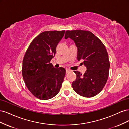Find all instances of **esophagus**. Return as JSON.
<instances>
[{"instance_id":"1","label":"esophagus","mask_w":129,"mask_h":129,"mask_svg":"<svg viewBox=\"0 0 129 129\" xmlns=\"http://www.w3.org/2000/svg\"><path fill=\"white\" fill-rule=\"evenodd\" d=\"M70 72H71V71H70V70H69L68 69H66V74L69 73Z\"/></svg>"}]
</instances>
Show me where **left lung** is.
Returning a JSON list of instances; mask_svg holds the SVG:
<instances>
[{
  "label": "left lung",
  "mask_w": 129,
  "mask_h": 129,
  "mask_svg": "<svg viewBox=\"0 0 129 129\" xmlns=\"http://www.w3.org/2000/svg\"><path fill=\"white\" fill-rule=\"evenodd\" d=\"M68 38L76 45L77 60H82L87 68L84 75L74 71L76 79L73 82L72 87L82 96H94L103 89L109 76L110 62L107 49L102 41L90 31L67 30L64 39Z\"/></svg>",
  "instance_id": "8db88e82"
}]
</instances>
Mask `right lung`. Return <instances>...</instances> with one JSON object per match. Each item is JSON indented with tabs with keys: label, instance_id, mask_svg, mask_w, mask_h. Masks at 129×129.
I'll use <instances>...</instances> for the list:
<instances>
[{
	"label": "right lung",
	"instance_id": "obj_1",
	"mask_svg": "<svg viewBox=\"0 0 129 129\" xmlns=\"http://www.w3.org/2000/svg\"><path fill=\"white\" fill-rule=\"evenodd\" d=\"M65 30L45 31L30 43L22 61V74L27 88L38 99L47 100L59 92L66 74L62 67L55 68L50 61Z\"/></svg>",
	"mask_w": 129,
	"mask_h": 129
}]
</instances>
